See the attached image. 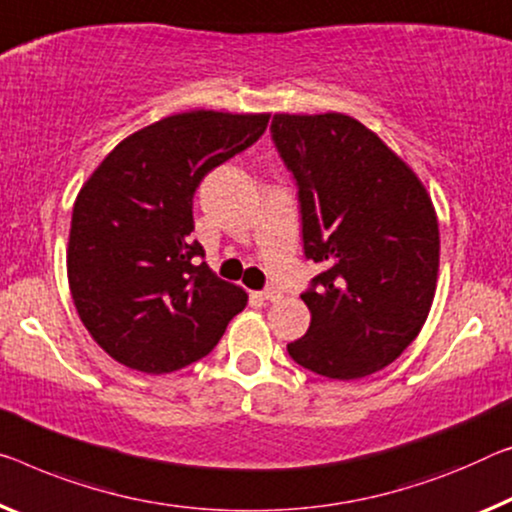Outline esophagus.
Segmentation results:
<instances>
[{
  "instance_id": "1",
  "label": "esophagus",
  "mask_w": 512,
  "mask_h": 512,
  "mask_svg": "<svg viewBox=\"0 0 512 512\" xmlns=\"http://www.w3.org/2000/svg\"><path fill=\"white\" fill-rule=\"evenodd\" d=\"M256 297L261 302H277L279 297H281V293L277 288H265V290H261V293H256Z\"/></svg>"
}]
</instances>
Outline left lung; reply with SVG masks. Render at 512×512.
Instances as JSON below:
<instances>
[{
    "mask_svg": "<svg viewBox=\"0 0 512 512\" xmlns=\"http://www.w3.org/2000/svg\"><path fill=\"white\" fill-rule=\"evenodd\" d=\"M270 130L300 190L304 254L322 265L302 295L309 332L288 343V355L329 380L373 375L419 336L435 300L430 194L352 116L274 114Z\"/></svg>",
    "mask_w": 512,
    "mask_h": 512,
    "instance_id": "obj_1",
    "label": "left lung"
}]
</instances>
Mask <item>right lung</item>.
Segmentation results:
<instances>
[{
	"label": "right lung",
	"instance_id": "obj_1",
	"mask_svg": "<svg viewBox=\"0 0 512 512\" xmlns=\"http://www.w3.org/2000/svg\"><path fill=\"white\" fill-rule=\"evenodd\" d=\"M270 114L194 109L125 137L82 185L68 235L80 320L119 364L178 371L215 348L247 306L240 286L196 263L192 199L210 169L263 135Z\"/></svg>",
	"mask_w": 512,
	"mask_h": 512
}]
</instances>
